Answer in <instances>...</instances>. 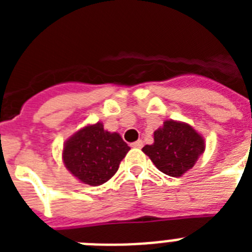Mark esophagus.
Here are the masks:
<instances>
[{
    "label": "esophagus",
    "instance_id": "esophagus-1",
    "mask_svg": "<svg viewBox=\"0 0 252 252\" xmlns=\"http://www.w3.org/2000/svg\"><path fill=\"white\" fill-rule=\"evenodd\" d=\"M142 145H144V144H142V140H137V141H135L131 144V146H132V148H136V149L142 148Z\"/></svg>",
    "mask_w": 252,
    "mask_h": 252
}]
</instances>
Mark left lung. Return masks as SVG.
I'll return each instance as SVG.
<instances>
[{"instance_id":"1","label":"left lung","mask_w":252,"mask_h":252,"mask_svg":"<svg viewBox=\"0 0 252 252\" xmlns=\"http://www.w3.org/2000/svg\"><path fill=\"white\" fill-rule=\"evenodd\" d=\"M204 148V139L190 125L168 120L154 132L153 145L142 151L160 171L177 178L194 166Z\"/></svg>"}]
</instances>
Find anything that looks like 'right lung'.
Here are the masks:
<instances>
[{"mask_svg": "<svg viewBox=\"0 0 252 252\" xmlns=\"http://www.w3.org/2000/svg\"><path fill=\"white\" fill-rule=\"evenodd\" d=\"M128 150L130 146L119 133L108 132L101 122H97L66 140L63 161L82 183L97 187L115 175Z\"/></svg>", "mask_w": 252, "mask_h": 252, "instance_id": "1", "label": "right lung"}]
</instances>
